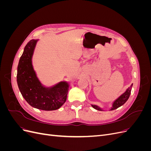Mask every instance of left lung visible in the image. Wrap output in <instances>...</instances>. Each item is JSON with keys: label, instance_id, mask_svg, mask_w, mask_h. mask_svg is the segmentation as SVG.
<instances>
[{"label": "left lung", "instance_id": "left-lung-1", "mask_svg": "<svg viewBox=\"0 0 151 151\" xmlns=\"http://www.w3.org/2000/svg\"><path fill=\"white\" fill-rule=\"evenodd\" d=\"M132 86H133V84H132V85L129 87V88L127 89V90L123 93L122 95H120L119 97H118L117 99H116L115 101H114L112 103V106L111 107V108L109 109V111L111 110H114V109H117L118 108L120 107L121 106H122L123 104H124L125 103V102L127 101L128 99L129 98V96L131 93V91H132ZM92 107L97 110L99 111H104L103 109L101 107H99L97 105L95 104H91Z\"/></svg>", "mask_w": 151, "mask_h": 151}]
</instances>
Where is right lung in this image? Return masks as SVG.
Instances as JSON below:
<instances>
[{"mask_svg":"<svg viewBox=\"0 0 151 151\" xmlns=\"http://www.w3.org/2000/svg\"><path fill=\"white\" fill-rule=\"evenodd\" d=\"M38 41L31 40L24 47L17 66V86L22 97L32 107L45 111L56 110L66 101L69 84L60 81L47 87L41 83L32 64Z\"/></svg>","mask_w":151,"mask_h":151,"instance_id":"right-lung-1","label":"right lung"}]
</instances>
